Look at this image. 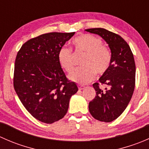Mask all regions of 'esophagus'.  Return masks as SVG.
Masks as SVG:
<instances>
[{"label":"esophagus","mask_w":149,"mask_h":149,"mask_svg":"<svg viewBox=\"0 0 149 149\" xmlns=\"http://www.w3.org/2000/svg\"><path fill=\"white\" fill-rule=\"evenodd\" d=\"M84 88H85V86H83V85H79V90L84 89Z\"/></svg>","instance_id":"1"}]
</instances>
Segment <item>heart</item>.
Returning <instances> with one entry per match:
<instances>
[{
    "instance_id": "b5f03b06",
    "label": "heart",
    "mask_w": 149,
    "mask_h": 149,
    "mask_svg": "<svg viewBox=\"0 0 149 149\" xmlns=\"http://www.w3.org/2000/svg\"><path fill=\"white\" fill-rule=\"evenodd\" d=\"M73 44L77 52L85 54L82 61L83 68L75 70L69 78L73 81L85 84L95 78L96 73L102 75L109 69L112 61V54L106 46L102 45L98 37L88 34H82L73 40ZM58 62L61 67L70 73L74 68L73 55L71 49L63 47L58 54Z\"/></svg>"
}]
</instances>
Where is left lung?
Returning a JSON list of instances; mask_svg holds the SVG:
<instances>
[{"label":"left lung","mask_w":149,"mask_h":149,"mask_svg":"<svg viewBox=\"0 0 149 149\" xmlns=\"http://www.w3.org/2000/svg\"><path fill=\"white\" fill-rule=\"evenodd\" d=\"M98 34L109 46L112 61L109 69L93 84L96 97L88 104V109L97 120L110 123L124 112L135 88L136 64L130 46L118 34L103 28L85 29ZM105 86V88L100 84Z\"/></svg>","instance_id":"8db88e82"}]
</instances>
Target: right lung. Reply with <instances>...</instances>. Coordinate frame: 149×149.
Wrapping results in <instances>:
<instances>
[{"instance_id":"obj_1","label":"right lung","mask_w":149,"mask_h":149,"mask_svg":"<svg viewBox=\"0 0 149 149\" xmlns=\"http://www.w3.org/2000/svg\"><path fill=\"white\" fill-rule=\"evenodd\" d=\"M75 32H50L28 40L15 61L13 86L26 110L39 121L51 124L67 113L78 91L58 62L60 49Z\"/></svg>"}]
</instances>
